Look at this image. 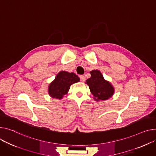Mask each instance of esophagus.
<instances>
[{
  "label": "esophagus",
  "mask_w": 156,
  "mask_h": 156,
  "mask_svg": "<svg viewBox=\"0 0 156 156\" xmlns=\"http://www.w3.org/2000/svg\"><path fill=\"white\" fill-rule=\"evenodd\" d=\"M80 81H81V82H84V81H85V80H86L85 76H83V75H81V76H80Z\"/></svg>",
  "instance_id": "obj_1"
}]
</instances>
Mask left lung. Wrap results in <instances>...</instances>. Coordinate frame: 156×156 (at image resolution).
<instances>
[{
    "mask_svg": "<svg viewBox=\"0 0 156 156\" xmlns=\"http://www.w3.org/2000/svg\"><path fill=\"white\" fill-rule=\"evenodd\" d=\"M91 77L87 80L90 91L97 101L106 100L113 94L114 89L110 83L103 78V75L98 70L90 71Z\"/></svg>",
    "mask_w": 156,
    "mask_h": 156,
    "instance_id": "8db88e82",
    "label": "left lung"
}]
</instances>
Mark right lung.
<instances>
[{"label": "right lung", "mask_w": 156, "mask_h": 156, "mask_svg": "<svg viewBox=\"0 0 156 156\" xmlns=\"http://www.w3.org/2000/svg\"><path fill=\"white\" fill-rule=\"evenodd\" d=\"M79 81L78 76L73 73L60 71L49 86V94L53 98L61 99L68 93L70 86Z\"/></svg>", "instance_id": "add662e5"}]
</instances>
